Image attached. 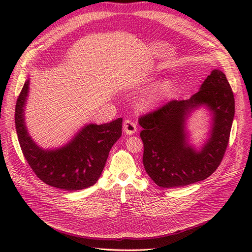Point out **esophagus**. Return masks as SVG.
<instances>
[{"mask_svg": "<svg viewBox=\"0 0 252 252\" xmlns=\"http://www.w3.org/2000/svg\"><path fill=\"white\" fill-rule=\"evenodd\" d=\"M124 131L126 135H133L137 131V126L130 119H126L124 123Z\"/></svg>", "mask_w": 252, "mask_h": 252, "instance_id": "esophagus-1", "label": "esophagus"}]
</instances>
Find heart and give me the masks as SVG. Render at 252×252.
<instances>
[{"mask_svg":"<svg viewBox=\"0 0 252 252\" xmlns=\"http://www.w3.org/2000/svg\"><path fill=\"white\" fill-rule=\"evenodd\" d=\"M171 90V84L168 81H163L148 89L141 97L139 106L141 108H150L159 103Z\"/></svg>","mask_w":252,"mask_h":252,"instance_id":"obj_1","label":"heart"}]
</instances>
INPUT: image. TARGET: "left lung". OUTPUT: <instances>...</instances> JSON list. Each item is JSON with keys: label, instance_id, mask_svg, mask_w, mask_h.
Masks as SVG:
<instances>
[{"label": "left lung", "instance_id": "left-lung-1", "mask_svg": "<svg viewBox=\"0 0 252 252\" xmlns=\"http://www.w3.org/2000/svg\"><path fill=\"white\" fill-rule=\"evenodd\" d=\"M200 107L210 111L212 123L208 140L196 150L189 143L187 119ZM234 114L235 99L228 79L214 69L190 99L168 101L141 116L146 173L162 188L184 187L208 178L226 152Z\"/></svg>", "mask_w": 252, "mask_h": 252}]
</instances>
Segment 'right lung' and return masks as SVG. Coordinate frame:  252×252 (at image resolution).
<instances>
[{"label": "right lung", "instance_id": "add662e5", "mask_svg": "<svg viewBox=\"0 0 252 252\" xmlns=\"http://www.w3.org/2000/svg\"><path fill=\"white\" fill-rule=\"evenodd\" d=\"M30 91L26 79L16 102L15 126L26 161L33 173L52 187L76 191L93 186L102 175L113 144L122 136L123 118L84 126L65 145L44 149L32 140L25 125L24 108Z\"/></svg>", "mask_w": 252, "mask_h": 252}]
</instances>
